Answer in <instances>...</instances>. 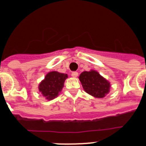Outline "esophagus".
<instances>
[{"label": "esophagus", "mask_w": 146, "mask_h": 146, "mask_svg": "<svg viewBox=\"0 0 146 146\" xmlns=\"http://www.w3.org/2000/svg\"><path fill=\"white\" fill-rule=\"evenodd\" d=\"M72 76L73 77H77V76H78V72H72Z\"/></svg>", "instance_id": "34e87169"}]
</instances>
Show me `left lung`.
<instances>
[{
  "label": "left lung",
  "mask_w": 146,
  "mask_h": 146,
  "mask_svg": "<svg viewBox=\"0 0 146 146\" xmlns=\"http://www.w3.org/2000/svg\"><path fill=\"white\" fill-rule=\"evenodd\" d=\"M86 92L97 98H103L110 91V82L97 72H83L79 77Z\"/></svg>",
  "instance_id": "8db88e82"
}]
</instances>
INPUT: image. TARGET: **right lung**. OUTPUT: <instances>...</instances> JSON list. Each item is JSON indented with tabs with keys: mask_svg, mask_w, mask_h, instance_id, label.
I'll return each instance as SVG.
<instances>
[{
	"mask_svg": "<svg viewBox=\"0 0 146 146\" xmlns=\"http://www.w3.org/2000/svg\"><path fill=\"white\" fill-rule=\"evenodd\" d=\"M67 77L66 74L58 72H49L38 86L39 91L48 100L53 99L57 97L59 92L61 91L64 81Z\"/></svg>",
	"mask_w": 146,
	"mask_h": 146,
	"instance_id": "add662e5",
	"label": "right lung"
}]
</instances>
